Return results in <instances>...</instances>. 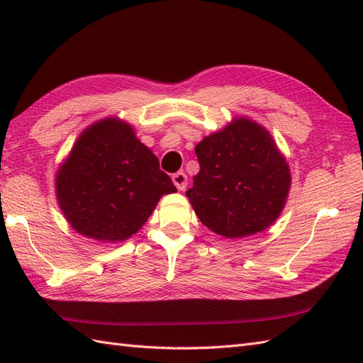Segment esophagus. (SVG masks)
I'll list each match as a JSON object with an SVG mask.
<instances>
[{
  "mask_svg": "<svg viewBox=\"0 0 363 363\" xmlns=\"http://www.w3.org/2000/svg\"><path fill=\"white\" fill-rule=\"evenodd\" d=\"M173 182L174 186L177 187V190H186L187 187V174L184 172H177L173 174Z\"/></svg>",
  "mask_w": 363,
  "mask_h": 363,
  "instance_id": "1",
  "label": "esophagus"
}]
</instances>
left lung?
<instances>
[{"label": "left lung", "instance_id": "8db88e82", "mask_svg": "<svg viewBox=\"0 0 363 363\" xmlns=\"http://www.w3.org/2000/svg\"><path fill=\"white\" fill-rule=\"evenodd\" d=\"M199 173L186 191L204 226L226 238L252 235L273 225L287 201L289 164L268 130L234 120L195 148Z\"/></svg>", "mask_w": 363, "mask_h": 363}]
</instances>
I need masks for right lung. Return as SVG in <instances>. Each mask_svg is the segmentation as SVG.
Returning <instances> with one entry per match:
<instances>
[{
    "label": "right lung",
    "mask_w": 363,
    "mask_h": 363,
    "mask_svg": "<svg viewBox=\"0 0 363 363\" xmlns=\"http://www.w3.org/2000/svg\"><path fill=\"white\" fill-rule=\"evenodd\" d=\"M176 187L159 159L118 118L89 126L56 176V195L70 226L99 242L135 234L162 195Z\"/></svg>",
    "instance_id": "add662e5"
}]
</instances>
